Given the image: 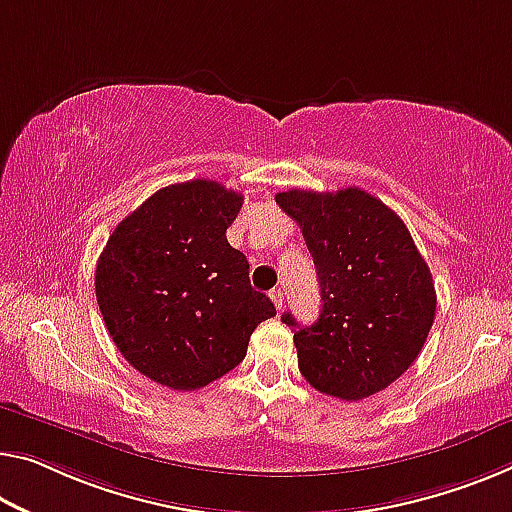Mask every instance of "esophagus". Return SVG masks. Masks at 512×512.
Instances as JSON below:
<instances>
[{
	"instance_id": "obj_1",
	"label": "esophagus",
	"mask_w": 512,
	"mask_h": 512,
	"mask_svg": "<svg viewBox=\"0 0 512 512\" xmlns=\"http://www.w3.org/2000/svg\"><path fill=\"white\" fill-rule=\"evenodd\" d=\"M270 300H272L274 306H277V309L281 311V306H283V290H281V288L270 290Z\"/></svg>"
}]
</instances>
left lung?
I'll use <instances>...</instances> for the list:
<instances>
[{"label": "left lung", "mask_w": 512, "mask_h": 512, "mask_svg": "<svg viewBox=\"0 0 512 512\" xmlns=\"http://www.w3.org/2000/svg\"><path fill=\"white\" fill-rule=\"evenodd\" d=\"M300 224L318 270L322 309L311 327L293 313L297 366L313 389L361 400L414 364L435 320L428 263L396 212L359 187L274 196Z\"/></svg>", "instance_id": "1"}]
</instances>
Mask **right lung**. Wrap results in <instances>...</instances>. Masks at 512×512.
<instances>
[{
  "label": "right lung",
  "mask_w": 512,
  "mask_h": 512,
  "mask_svg": "<svg viewBox=\"0 0 512 512\" xmlns=\"http://www.w3.org/2000/svg\"><path fill=\"white\" fill-rule=\"evenodd\" d=\"M242 201L217 180L169 185L116 226L98 258L107 332L162 387L194 391L233 371L251 332L277 316L251 288L245 254L226 240Z\"/></svg>",
  "instance_id": "obj_1"
}]
</instances>
